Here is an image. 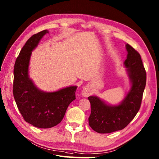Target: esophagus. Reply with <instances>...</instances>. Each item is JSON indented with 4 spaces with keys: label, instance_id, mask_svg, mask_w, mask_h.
Segmentation results:
<instances>
[{
    "label": "esophagus",
    "instance_id": "obj_1",
    "mask_svg": "<svg viewBox=\"0 0 159 159\" xmlns=\"http://www.w3.org/2000/svg\"><path fill=\"white\" fill-rule=\"evenodd\" d=\"M91 90L89 86H85L82 91V95L84 97H88L91 94Z\"/></svg>",
    "mask_w": 159,
    "mask_h": 159
}]
</instances>
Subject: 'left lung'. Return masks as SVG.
Wrapping results in <instances>:
<instances>
[{"instance_id":"8db88e82","label":"left lung","mask_w":159,"mask_h":159,"mask_svg":"<svg viewBox=\"0 0 159 159\" xmlns=\"http://www.w3.org/2000/svg\"><path fill=\"white\" fill-rule=\"evenodd\" d=\"M127 59L123 63L130 82V89L116 105L107 103L96 96H89L91 114L89 125L100 134L121 130L132 121L140 109L146 82V73L140 55L127 44Z\"/></svg>"}]
</instances>
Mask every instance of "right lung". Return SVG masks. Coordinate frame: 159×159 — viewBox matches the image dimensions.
<instances>
[{
    "mask_svg": "<svg viewBox=\"0 0 159 159\" xmlns=\"http://www.w3.org/2000/svg\"><path fill=\"white\" fill-rule=\"evenodd\" d=\"M47 30L33 35L21 50L15 61L13 74V96L24 120L38 128H50L63 119L68 106L75 99L77 86H71L55 92H44L34 84L29 75L32 52Z\"/></svg>",
    "mask_w": 159,
    "mask_h": 159,
    "instance_id": "obj_1",
    "label": "right lung"
}]
</instances>
